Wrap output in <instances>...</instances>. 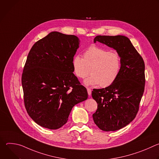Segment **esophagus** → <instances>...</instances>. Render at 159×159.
Masks as SVG:
<instances>
[{
  "instance_id": "esophagus-1",
  "label": "esophagus",
  "mask_w": 159,
  "mask_h": 159,
  "mask_svg": "<svg viewBox=\"0 0 159 159\" xmlns=\"http://www.w3.org/2000/svg\"><path fill=\"white\" fill-rule=\"evenodd\" d=\"M87 90L88 95H89V96H90V95H91V93H92V90H91V89H90V88H89V87H87Z\"/></svg>"
}]
</instances>
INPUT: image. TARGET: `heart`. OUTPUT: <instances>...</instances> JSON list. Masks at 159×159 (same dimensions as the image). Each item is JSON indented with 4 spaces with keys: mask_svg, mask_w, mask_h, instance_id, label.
I'll list each match as a JSON object with an SVG mask.
<instances>
[{
    "mask_svg": "<svg viewBox=\"0 0 159 159\" xmlns=\"http://www.w3.org/2000/svg\"><path fill=\"white\" fill-rule=\"evenodd\" d=\"M74 74L84 80L87 85H99L102 87L111 85L117 79L121 70V60L116 52L97 46L89 47L83 53V58L76 55L72 60Z\"/></svg>",
    "mask_w": 159,
    "mask_h": 159,
    "instance_id": "obj_1",
    "label": "heart"
}]
</instances>
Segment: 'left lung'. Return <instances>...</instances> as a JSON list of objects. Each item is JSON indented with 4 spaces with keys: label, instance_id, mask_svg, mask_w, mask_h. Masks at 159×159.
<instances>
[{
    "label": "left lung",
    "instance_id": "1",
    "mask_svg": "<svg viewBox=\"0 0 159 159\" xmlns=\"http://www.w3.org/2000/svg\"><path fill=\"white\" fill-rule=\"evenodd\" d=\"M96 41L116 50L121 60L116 81L92 91V97L98 104L93 115L95 124L102 131H116L128 125L137 116L145 89V63L125 36L99 35L94 39Z\"/></svg>",
    "mask_w": 159,
    "mask_h": 159
}]
</instances>
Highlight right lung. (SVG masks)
<instances>
[{"instance_id":"right-lung-1","label":"right lung","mask_w":159,"mask_h":159,"mask_svg":"<svg viewBox=\"0 0 159 159\" xmlns=\"http://www.w3.org/2000/svg\"><path fill=\"white\" fill-rule=\"evenodd\" d=\"M79 45L76 36L53 31L36 42L29 52L21 79L25 106L42 127L61 128L72 107L88 98L86 88L73 73Z\"/></svg>"}]
</instances>
